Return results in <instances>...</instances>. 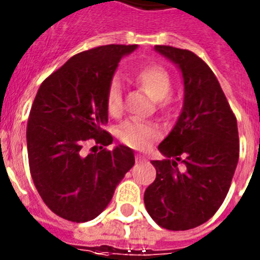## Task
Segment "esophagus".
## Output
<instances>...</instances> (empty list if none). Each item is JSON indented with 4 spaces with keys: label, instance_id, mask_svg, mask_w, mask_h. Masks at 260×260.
<instances>
[{
    "label": "esophagus",
    "instance_id": "obj_1",
    "mask_svg": "<svg viewBox=\"0 0 260 260\" xmlns=\"http://www.w3.org/2000/svg\"><path fill=\"white\" fill-rule=\"evenodd\" d=\"M135 160H137L138 164H141V162H144V161H146L147 158L144 157V156H142V155H137V156H135Z\"/></svg>",
    "mask_w": 260,
    "mask_h": 260
}]
</instances>
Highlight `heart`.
Instances as JSON below:
<instances>
[{
	"label": "heart",
	"instance_id": "heart-1",
	"mask_svg": "<svg viewBox=\"0 0 260 260\" xmlns=\"http://www.w3.org/2000/svg\"><path fill=\"white\" fill-rule=\"evenodd\" d=\"M135 83L143 88L155 102H161L164 107L165 99L172 91L171 75L164 68L158 65H146L133 75ZM105 104L110 116H119L122 112V87L117 78L110 80L105 95ZM160 135L155 125L139 121H127L118 128V138L126 146L135 150H147Z\"/></svg>",
	"mask_w": 260,
	"mask_h": 260
}]
</instances>
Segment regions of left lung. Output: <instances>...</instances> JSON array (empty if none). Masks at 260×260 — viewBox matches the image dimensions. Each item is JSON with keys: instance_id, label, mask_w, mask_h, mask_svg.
I'll use <instances>...</instances> for the list:
<instances>
[{"instance_id": "8db88e82", "label": "left lung", "mask_w": 260, "mask_h": 260, "mask_svg": "<svg viewBox=\"0 0 260 260\" xmlns=\"http://www.w3.org/2000/svg\"><path fill=\"white\" fill-rule=\"evenodd\" d=\"M155 50L178 66L185 98L176 125L158 144L167 158L151 161L156 178L144 204L161 228L187 231L210 220L228 194L240 156L237 118L203 59L169 45Z\"/></svg>"}]
</instances>
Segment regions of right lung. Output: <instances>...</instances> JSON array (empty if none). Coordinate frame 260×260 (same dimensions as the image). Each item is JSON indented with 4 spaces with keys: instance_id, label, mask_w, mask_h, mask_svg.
Here are the masks:
<instances>
[{
    "instance_id": "1",
    "label": "right lung",
    "mask_w": 260,
    "mask_h": 260,
    "mask_svg": "<svg viewBox=\"0 0 260 260\" xmlns=\"http://www.w3.org/2000/svg\"><path fill=\"white\" fill-rule=\"evenodd\" d=\"M137 45H103L71 57L41 83L27 123L29 172L49 210L86 222L107 208L117 185L135 162L126 146L109 151L113 138L105 95L118 62ZM92 139L101 151L86 154Z\"/></svg>"
}]
</instances>
